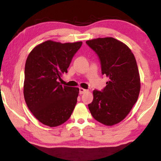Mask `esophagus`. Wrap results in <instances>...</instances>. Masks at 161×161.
<instances>
[{
	"instance_id": "obj_1",
	"label": "esophagus",
	"mask_w": 161,
	"mask_h": 161,
	"mask_svg": "<svg viewBox=\"0 0 161 161\" xmlns=\"http://www.w3.org/2000/svg\"><path fill=\"white\" fill-rule=\"evenodd\" d=\"M88 92V90L84 89V88H79V94H81V95H82V94L86 93V92Z\"/></svg>"
}]
</instances>
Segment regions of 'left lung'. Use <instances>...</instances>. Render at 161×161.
Here are the masks:
<instances>
[{
  "label": "left lung",
  "mask_w": 161,
  "mask_h": 161,
  "mask_svg": "<svg viewBox=\"0 0 161 161\" xmlns=\"http://www.w3.org/2000/svg\"><path fill=\"white\" fill-rule=\"evenodd\" d=\"M86 44L99 57L102 74L108 78L102 91H93L88 109L99 123L117 124L126 117L139 95L141 82L136 58L128 46L111 37L88 40Z\"/></svg>",
  "instance_id": "8db88e82"
}]
</instances>
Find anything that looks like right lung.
<instances>
[{
	"label": "right lung",
	"instance_id": "1",
	"mask_svg": "<svg viewBox=\"0 0 161 161\" xmlns=\"http://www.w3.org/2000/svg\"><path fill=\"white\" fill-rule=\"evenodd\" d=\"M82 44L48 40L36 46L27 57L24 98L29 110L44 125L58 126L69 119L74 110L79 88L62 86L58 79L67 73Z\"/></svg>",
	"mask_w": 161,
	"mask_h": 161
}]
</instances>
